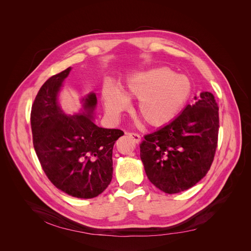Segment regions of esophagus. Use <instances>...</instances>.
<instances>
[{"instance_id":"34e87169","label":"esophagus","mask_w":251,"mask_h":251,"mask_svg":"<svg viewBox=\"0 0 251 251\" xmlns=\"http://www.w3.org/2000/svg\"><path fill=\"white\" fill-rule=\"evenodd\" d=\"M128 136L130 138H132V140L134 141L135 143H139L140 140H141V136L138 134V133H133V132H130V133H127Z\"/></svg>"}]
</instances>
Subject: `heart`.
<instances>
[{
  "mask_svg": "<svg viewBox=\"0 0 251 251\" xmlns=\"http://www.w3.org/2000/svg\"><path fill=\"white\" fill-rule=\"evenodd\" d=\"M192 92L191 81L176 75L169 68H154L128 77L122 91L111 82L102 89V100L107 114L118 118L129 107V98H138L137 113L153 127L173 121L185 106Z\"/></svg>",
  "mask_w": 251,
  "mask_h": 251,
  "instance_id": "1",
  "label": "heart"
}]
</instances>
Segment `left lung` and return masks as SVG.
I'll return each mask as SVG.
<instances>
[{
	"label": "left lung",
	"instance_id": "1",
	"mask_svg": "<svg viewBox=\"0 0 251 251\" xmlns=\"http://www.w3.org/2000/svg\"><path fill=\"white\" fill-rule=\"evenodd\" d=\"M175 120L140 144L147 177L160 191L176 194L201 180L210 170L218 144L219 108L210 92L195 97Z\"/></svg>",
	"mask_w": 251,
	"mask_h": 251
}]
</instances>
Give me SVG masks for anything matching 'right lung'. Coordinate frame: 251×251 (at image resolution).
<instances>
[{
  "label": "right lung",
  "mask_w": 251,
  "mask_h": 251,
  "mask_svg": "<svg viewBox=\"0 0 251 251\" xmlns=\"http://www.w3.org/2000/svg\"><path fill=\"white\" fill-rule=\"evenodd\" d=\"M71 68L49 77L40 88L31 110L33 145L45 175L70 196L92 199L102 194L113 175V147L124 132L97 126L91 115L96 94L83 99L86 113L65 115L57 94Z\"/></svg>",
  "instance_id": "obj_1"
}]
</instances>
